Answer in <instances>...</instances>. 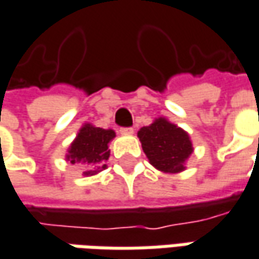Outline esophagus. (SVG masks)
<instances>
[{"label":"esophagus","mask_w":259,"mask_h":259,"mask_svg":"<svg viewBox=\"0 0 259 259\" xmlns=\"http://www.w3.org/2000/svg\"><path fill=\"white\" fill-rule=\"evenodd\" d=\"M121 135H132L133 133V127H120Z\"/></svg>","instance_id":"34e87169"}]
</instances>
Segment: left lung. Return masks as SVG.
Here are the masks:
<instances>
[{"label": "left lung", "mask_w": 259, "mask_h": 259, "mask_svg": "<svg viewBox=\"0 0 259 259\" xmlns=\"http://www.w3.org/2000/svg\"><path fill=\"white\" fill-rule=\"evenodd\" d=\"M138 136L150 163L162 172L183 170L185 160L193 150L188 133L162 117L142 127Z\"/></svg>", "instance_id": "1"}]
</instances>
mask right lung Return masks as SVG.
I'll use <instances>...</instances> for the list:
<instances>
[{
  "label": "right lung",
  "instance_id": "right-lung-1",
  "mask_svg": "<svg viewBox=\"0 0 259 259\" xmlns=\"http://www.w3.org/2000/svg\"><path fill=\"white\" fill-rule=\"evenodd\" d=\"M114 138L113 130H104L84 124L78 132L76 140L68 150L67 160L78 163L85 169V175H94L106 167V160L110 156L109 143Z\"/></svg>",
  "mask_w": 259,
  "mask_h": 259
}]
</instances>
